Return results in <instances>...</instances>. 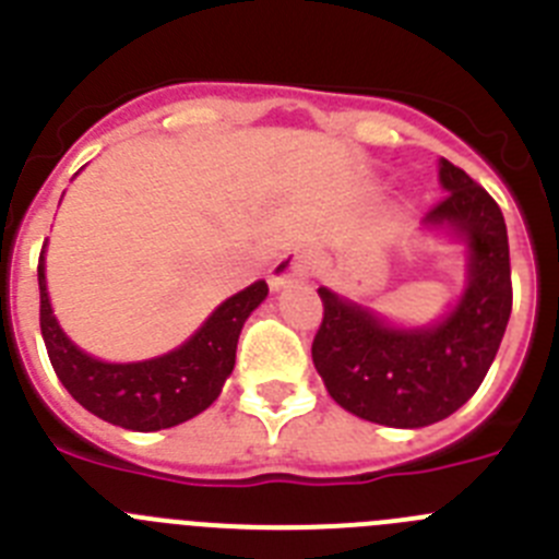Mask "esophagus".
Wrapping results in <instances>:
<instances>
[{
	"label": "esophagus",
	"instance_id": "esophagus-1",
	"mask_svg": "<svg viewBox=\"0 0 559 559\" xmlns=\"http://www.w3.org/2000/svg\"><path fill=\"white\" fill-rule=\"evenodd\" d=\"M316 271V257L308 249L288 251L285 257L276 260V265L271 269V288H280V285L290 283V280H299V276H310Z\"/></svg>",
	"mask_w": 559,
	"mask_h": 559
}]
</instances>
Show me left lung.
Wrapping results in <instances>:
<instances>
[{
    "label": "left lung",
    "instance_id": "obj_1",
    "mask_svg": "<svg viewBox=\"0 0 559 559\" xmlns=\"http://www.w3.org/2000/svg\"><path fill=\"white\" fill-rule=\"evenodd\" d=\"M445 199L428 224H451L471 246V283L445 322L397 330L360 305L319 288L324 316L313 364L330 397L355 417L389 428H423L451 417L481 386L512 313L510 240L490 192L448 159L439 162Z\"/></svg>",
    "mask_w": 559,
    "mask_h": 559
}]
</instances>
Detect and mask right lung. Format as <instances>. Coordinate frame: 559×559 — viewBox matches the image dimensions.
<instances>
[{
    "mask_svg": "<svg viewBox=\"0 0 559 559\" xmlns=\"http://www.w3.org/2000/svg\"><path fill=\"white\" fill-rule=\"evenodd\" d=\"M38 322L49 364L58 380L86 412L128 431H162L212 406L224 380L235 369L237 338L251 310L269 296V285H249L226 299L179 349L140 364H106L81 349L61 333L49 308L44 280V251L38 257Z\"/></svg>",
    "mask_w": 559,
    "mask_h": 559,
    "instance_id": "obj_1",
    "label": "right lung"
}]
</instances>
